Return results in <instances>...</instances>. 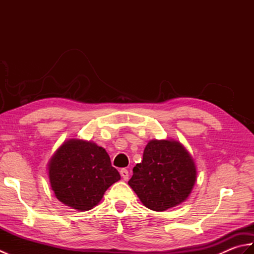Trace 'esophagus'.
<instances>
[{"label": "esophagus", "mask_w": 254, "mask_h": 254, "mask_svg": "<svg viewBox=\"0 0 254 254\" xmlns=\"http://www.w3.org/2000/svg\"><path fill=\"white\" fill-rule=\"evenodd\" d=\"M120 175H121V177L123 178V180H127L128 179V171H127V169H126V168H123V169H121L120 170Z\"/></svg>", "instance_id": "esophagus-1"}]
</instances>
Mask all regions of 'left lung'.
Returning <instances> with one entry per match:
<instances>
[{
    "mask_svg": "<svg viewBox=\"0 0 254 254\" xmlns=\"http://www.w3.org/2000/svg\"><path fill=\"white\" fill-rule=\"evenodd\" d=\"M196 181V167L183 145L174 139H152L142 163L128 180L133 191L149 209L164 212L185 202Z\"/></svg>",
    "mask_w": 254,
    "mask_h": 254,
    "instance_id": "obj_1",
    "label": "left lung"
}]
</instances>
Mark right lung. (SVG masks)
I'll return each instance as SVG.
<instances>
[{"label":"right lung","mask_w":254,"mask_h":254,"mask_svg":"<svg viewBox=\"0 0 254 254\" xmlns=\"http://www.w3.org/2000/svg\"><path fill=\"white\" fill-rule=\"evenodd\" d=\"M48 170L57 198L78 210L96 206L107 189L121 179L105 148L77 138L68 139L58 148Z\"/></svg>","instance_id":"add662e5"}]
</instances>
